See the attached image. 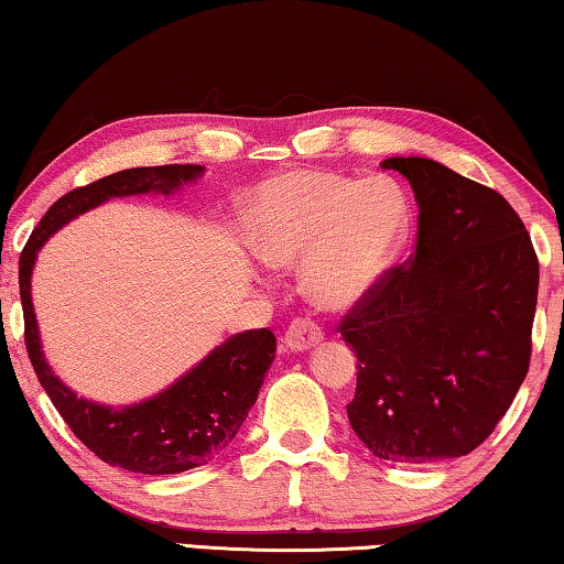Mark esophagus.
<instances>
[{
	"label": "esophagus",
	"instance_id": "obj_1",
	"mask_svg": "<svg viewBox=\"0 0 564 564\" xmlns=\"http://www.w3.org/2000/svg\"><path fill=\"white\" fill-rule=\"evenodd\" d=\"M321 340H323V330L318 328V323L305 321V318L293 321L283 336L285 348H291L295 352H305V350L316 348Z\"/></svg>",
	"mask_w": 564,
	"mask_h": 564
}]
</instances>
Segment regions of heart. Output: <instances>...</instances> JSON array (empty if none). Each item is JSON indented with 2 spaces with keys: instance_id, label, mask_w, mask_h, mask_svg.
<instances>
[{
  "instance_id": "heart-1",
  "label": "heart",
  "mask_w": 564,
  "mask_h": 564,
  "mask_svg": "<svg viewBox=\"0 0 564 564\" xmlns=\"http://www.w3.org/2000/svg\"><path fill=\"white\" fill-rule=\"evenodd\" d=\"M243 231L261 263L301 265L311 303L346 311L393 269L408 241L410 202L388 176L356 181L333 171H285L256 191Z\"/></svg>"
}]
</instances>
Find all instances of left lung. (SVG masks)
Wrapping results in <instances>:
<instances>
[{
	"instance_id": "8db88e82",
	"label": "left lung",
	"mask_w": 564,
	"mask_h": 564,
	"mask_svg": "<svg viewBox=\"0 0 564 564\" xmlns=\"http://www.w3.org/2000/svg\"><path fill=\"white\" fill-rule=\"evenodd\" d=\"M417 202L415 253L340 321L358 356L352 431L376 457L473 453L530 368L540 263L505 198L433 159L393 156Z\"/></svg>"
}]
</instances>
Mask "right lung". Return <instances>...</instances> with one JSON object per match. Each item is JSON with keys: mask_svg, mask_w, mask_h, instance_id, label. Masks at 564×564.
Returning <instances> with one entry per match:
<instances>
[{"mask_svg": "<svg viewBox=\"0 0 564 564\" xmlns=\"http://www.w3.org/2000/svg\"><path fill=\"white\" fill-rule=\"evenodd\" d=\"M202 174L204 166L194 164L141 166L74 188L44 214L19 256L24 343L36 378L74 435L104 463L129 473L174 475L224 453L259 398L265 370L275 358V336L269 328L236 333L154 398L123 408L94 403L66 388L44 358L32 305L34 261L46 238L89 208L113 196H169Z\"/></svg>", "mask_w": 564, "mask_h": 564, "instance_id": "right-lung-1", "label": "right lung"}]
</instances>
